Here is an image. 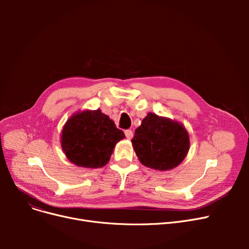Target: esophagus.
Listing matches in <instances>:
<instances>
[{"label":"esophagus","mask_w":249,"mask_h":249,"mask_svg":"<svg viewBox=\"0 0 249 249\" xmlns=\"http://www.w3.org/2000/svg\"><path fill=\"white\" fill-rule=\"evenodd\" d=\"M125 136H126L127 139H131L133 137V131H132V130H130V129L126 130V131H125Z\"/></svg>","instance_id":"obj_1"}]
</instances>
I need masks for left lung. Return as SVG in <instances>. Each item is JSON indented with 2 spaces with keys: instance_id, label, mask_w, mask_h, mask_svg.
<instances>
[{
  "instance_id": "left-lung-1",
  "label": "left lung",
  "mask_w": 249,
  "mask_h": 249,
  "mask_svg": "<svg viewBox=\"0 0 249 249\" xmlns=\"http://www.w3.org/2000/svg\"><path fill=\"white\" fill-rule=\"evenodd\" d=\"M131 141L140 162L159 171L178 166L190 147L184 126L153 113H148L142 120Z\"/></svg>"
}]
</instances>
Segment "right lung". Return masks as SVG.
I'll return each instance as SVG.
<instances>
[{
    "instance_id": "obj_1",
    "label": "right lung",
    "mask_w": 249,
    "mask_h": 249,
    "mask_svg": "<svg viewBox=\"0 0 249 249\" xmlns=\"http://www.w3.org/2000/svg\"><path fill=\"white\" fill-rule=\"evenodd\" d=\"M125 137L101 110L76 113L65 123L61 147L71 162L83 167H102L110 160L118 141Z\"/></svg>"
}]
</instances>
